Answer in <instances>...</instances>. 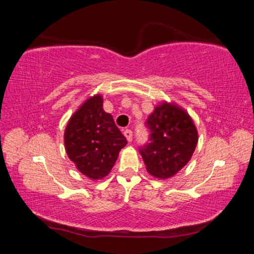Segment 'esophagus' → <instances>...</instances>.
<instances>
[{"instance_id": "1", "label": "esophagus", "mask_w": 254, "mask_h": 254, "mask_svg": "<svg viewBox=\"0 0 254 254\" xmlns=\"http://www.w3.org/2000/svg\"><path fill=\"white\" fill-rule=\"evenodd\" d=\"M124 135H126L127 140L128 141V142H131L132 139H133V132L131 130H128V128H127V130L124 131Z\"/></svg>"}]
</instances>
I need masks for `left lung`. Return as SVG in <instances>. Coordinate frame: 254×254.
<instances>
[{
	"mask_svg": "<svg viewBox=\"0 0 254 254\" xmlns=\"http://www.w3.org/2000/svg\"><path fill=\"white\" fill-rule=\"evenodd\" d=\"M149 141L139 152L150 175L173 177L190 160L198 135L190 117L179 107L163 103L157 106L145 122Z\"/></svg>",
	"mask_w": 254,
	"mask_h": 254,
	"instance_id": "8db88e82",
	"label": "left lung"
}]
</instances>
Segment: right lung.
I'll return each mask as SVG.
<instances>
[{
	"label": "right lung",
	"instance_id": "obj_1",
	"mask_svg": "<svg viewBox=\"0 0 254 254\" xmlns=\"http://www.w3.org/2000/svg\"><path fill=\"white\" fill-rule=\"evenodd\" d=\"M127 143L113 117L103 110L100 95L88 98L70 118L65 130L68 157L91 179L109 175Z\"/></svg>",
	"mask_w": 254,
	"mask_h": 254
}]
</instances>
